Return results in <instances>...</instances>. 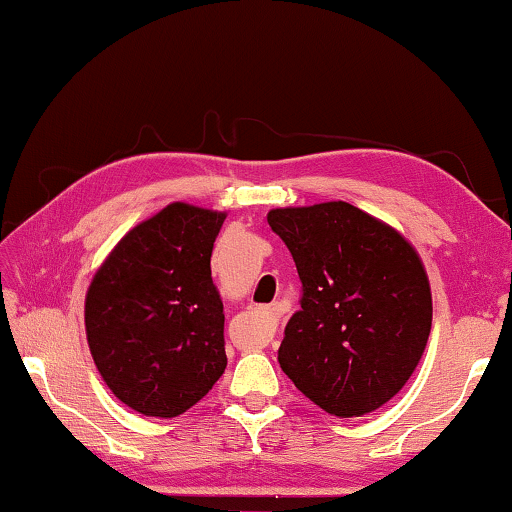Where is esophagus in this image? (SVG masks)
Instances as JSON below:
<instances>
[{
  "instance_id": "1",
  "label": "esophagus",
  "mask_w": 512,
  "mask_h": 512,
  "mask_svg": "<svg viewBox=\"0 0 512 512\" xmlns=\"http://www.w3.org/2000/svg\"><path fill=\"white\" fill-rule=\"evenodd\" d=\"M257 314L262 316V344L269 342V337H273V330L278 326V312H275V307H259Z\"/></svg>"
}]
</instances>
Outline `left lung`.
I'll list each match as a JSON object with an SVG mask.
<instances>
[{
	"mask_svg": "<svg viewBox=\"0 0 512 512\" xmlns=\"http://www.w3.org/2000/svg\"><path fill=\"white\" fill-rule=\"evenodd\" d=\"M303 282L278 348L282 371L314 405L362 417L408 383L433 321L415 248L348 202L269 212Z\"/></svg>",
	"mask_w": 512,
	"mask_h": 512,
	"instance_id": "1",
	"label": "left lung"
}]
</instances>
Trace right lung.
<instances>
[{"label": "right lung", "instance_id": "1", "mask_svg": "<svg viewBox=\"0 0 512 512\" xmlns=\"http://www.w3.org/2000/svg\"><path fill=\"white\" fill-rule=\"evenodd\" d=\"M225 214L173 202L127 232L86 294V335L113 394L148 417L196 405L227 367L212 250Z\"/></svg>", "mask_w": 512, "mask_h": 512}]
</instances>
